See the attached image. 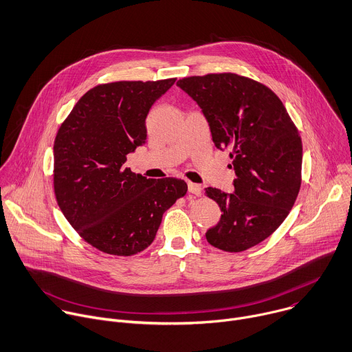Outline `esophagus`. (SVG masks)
<instances>
[{"label": "esophagus", "instance_id": "34e87169", "mask_svg": "<svg viewBox=\"0 0 352 352\" xmlns=\"http://www.w3.org/2000/svg\"><path fill=\"white\" fill-rule=\"evenodd\" d=\"M187 187H188V191L194 195H201L202 192V188L199 184H195V183H187Z\"/></svg>", "mask_w": 352, "mask_h": 352}]
</instances>
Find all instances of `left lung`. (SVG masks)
<instances>
[{
	"instance_id": "8db88e82",
	"label": "left lung",
	"mask_w": 352,
	"mask_h": 352,
	"mask_svg": "<svg viewBox=\"0 0 352 352\" xmlns=\"http://www.w3.org/2000/svg\"><path fill=\"white\" fill-rule=\"evenodd\" d=\"M201 108L212 142L229 150L234 191L208 187L222 215L205 237L228 252L267 239L292 210L301 186L302 143L283 102L266 86L236 74L191 76L176 83Z\"/></svg>"
}]
</instances>
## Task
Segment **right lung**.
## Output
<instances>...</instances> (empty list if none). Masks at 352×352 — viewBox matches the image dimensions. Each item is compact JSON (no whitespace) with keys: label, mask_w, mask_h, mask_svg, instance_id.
Masks as SVG:
<instances>
[{"label":"right lung","mask_w":352,"mask_h":352,"mask_svg":"<svg viewBox=\"0 0 352 352\" xmlns=\"http://www.w3.org/2000/svg\"><path fill=\"white\" fill-rule=\"evenodd\" d=\"M176 79L115 82L89 90L54 143V190L62 214L97 250L129 256L155 239L162 215L187 191L182 179H147L126 166L146 144V119Z\"/></svg>","instance_id":"add662e5"}]
</instances>
